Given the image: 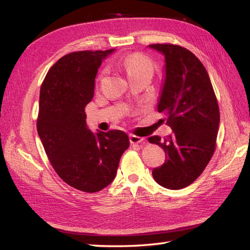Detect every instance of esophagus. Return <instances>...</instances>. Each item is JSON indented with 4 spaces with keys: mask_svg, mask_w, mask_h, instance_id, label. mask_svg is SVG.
I'll return each instance as SVG.
<instances>
[{
    "mask_svg": "<svg viewBox=\"0 0 250 250\" xmlns=\"http://www.w3.org/2000/svg\"><path fill=\"white\" fill-rule=\"evenodd\" d=\"M144 141H145L144 137L136 136V135H130L131 144H140V143H143Z\"/></svg>",
    "mask_w": 250,
    "mask_h": 250,
    "instance_id": "obj_1",
    "label": "esophagus"
}]
</instances>
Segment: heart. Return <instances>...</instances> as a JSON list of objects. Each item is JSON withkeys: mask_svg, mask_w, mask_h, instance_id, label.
Here are the masks:
<instances>
[{"mask_svg": "<svg viewBox=\"0 0 250 250\" xmlns=\"http://www.w3.org/2000/svg\"><path fill=\"white\" fill-rule=\"evenodd\" d=\"M122 66L128 74V76L133 75L137 73H152V63L151 61L143 55L133 54L126 56L122 60Z\"/></svg>", "mask_w": 250, "mask_h": 250, "instance_id": "obj_1", "label": "heart"}]
</instances>
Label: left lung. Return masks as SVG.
Returning <instances> with one entry per match:
<instances>
[{
	"mask_svg": "<svg viewBox=\"0 0 250 250\" xmlns=\"http://www.w3.org/2000/svg\"><path fill=\"white\" fill-rule=\"evenodd\" d=\"M164 57V79L158 111L167 115L172 134L148 141L163 148L166 162L152 169L164 188L187 187L204 171L216 148L220 115L207 71L192 52L177 45L148 46Z\"/></svg>",
	"mask_w": 250,
	"mask_h": 250,
	"instance_id": "1",
	"label": "left lung"
}]
</instances>
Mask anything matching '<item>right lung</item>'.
<instances>
[{"instance_id": "right-lung-1", "label": "right lung", "mask_w": 250, "mask_h": 250, "mask_svg": "<svg viewBox=\"0 0 250 250\" xmlns=\"http://www.w3.org/2000/svg\"><path fill=\"white\" fill-rule=\"evenodd\" d=\"M114 51L71 52L51 66L41 87L37 133L60 178L83 192L107 187L130 146L125 132L93 133L86 124L98 70Z\"/></svg>"}]
</instances>
